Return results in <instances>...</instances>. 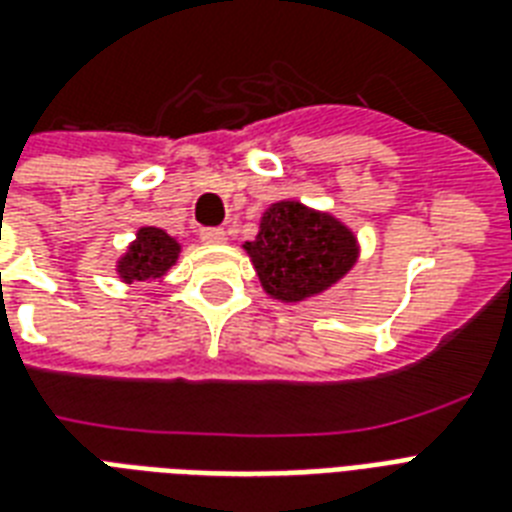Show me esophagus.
<instances>
[{"mask_svg": "<svg viewBox=\"0 0 512 512\" xmlns=\"http://www.w3.org/2000/svg\"><path fill=\"white\" fill-rule=\"evenodd\" d=\"M199 239L204 241V244H223L228 236H225L223 228H201Z\"/></svg>", "mask_w": 512, "mask_h": 512, "instance_id": "esophagus-1", "label": "esophagus"}]
</instances>
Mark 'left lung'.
<instances>
[{"label":"left lung","mask_w":512,"mask_h":512,"mask_svg":"<svg viewBox=\"0 0 512 512\" xmlns=\"http://www.w3.org/2000/svg\"><path fill=\"white\" fill-rule=\"evenodd\" d=\"M244 249L265 292L284 303L319 295L356 263L353 233L332 215L311 212L297 201L273 204Z\"/></svg>","instance_id":"1"}]
</instances>
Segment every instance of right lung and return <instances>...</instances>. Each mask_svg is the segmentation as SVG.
<instances>
[{
	"instance_id": "obj_1",
	"label": "right lung",
	"mask_w": 512,
	"mask_h": 512,
	"mask_svg": "<svg viewBox=\"0 0 512 512\" xmlns=\"http://www.w3.org/2000/svg\"><path fill=\"white\" fill-rule=\"evenodd\" d=\"M180 252L172 236H167L159 228H140L138 239L132 241L127 255L119 260V276L127 284L130 281H146V279H162L164 273L170 271Z\"/></svg>"
}]
</instances>
